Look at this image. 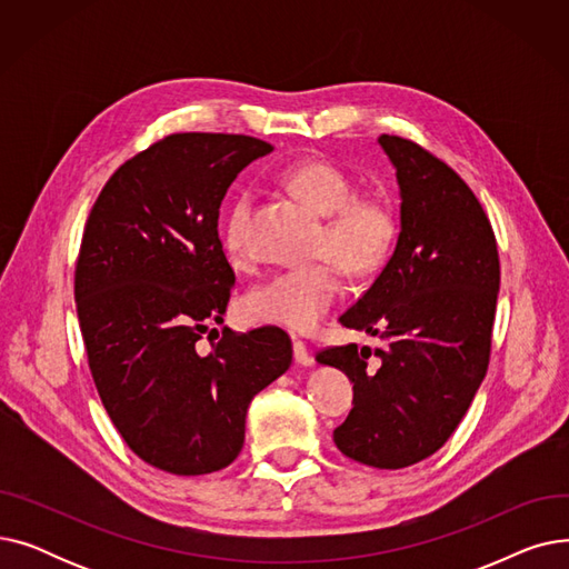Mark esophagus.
<instances>
[{
  "instance_id": "1",
  "label": "esophagus",
  "mask_w": 569,
  "mask_h": 569,
  "mask_svg": "<svg viewBox=\"0 0 569 569\" xmlns=\"http://www.w3.org/2000/svg\"><path fill=\"white\" fill-rule=\"evenodd\" d=\"M292 355H295V362L300 367H311L313 365V355L309 352L307 343L300 339H292Z\"/></svg>"
}]
</instances>
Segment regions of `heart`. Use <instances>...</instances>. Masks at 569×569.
I'll use <instances>...</instances> for the list:
<instances>
[{"label":"heart","mask_w":569,"mask_h":569,"mask_svg":"<svg viewBox=\"0 0 569 569\" xmlns=\"http://www.w3.org/2000/svg\"><path fill=\"white\" fill-rule=\"evenodd\" d=\"M283 184L327 214L320 251L335 256L350 274L367 277L390 256L399 232L397 209L385 196L357 193L355 177L330 159L297 161L281 170ZM253 200L239 196L223 223V249L232 262L253 256L249 242ZM343 292V274L335 260L288 267L249 288L242 318L309 332Z\"/></svg>","instance_id":"obj_1"}]
</instances>
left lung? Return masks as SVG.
<instances>
[{
	"label": "left lung",
	"instance_id": "8db88e82",
	"mask_svg": "<svg viewBox=\"0 0 569 569\" xmlns=\"http://www.w3.org/2000/svg\"><path fill=\"white\" fill-rule=\"evenodd\" d=\"M378 142L397 168L401 232L382 272L339 318L378 346H332L316 360L352 382V410L335 429L339 450L397 470L440 450L487 376L500 262L480 200L450 166L399 136Z\"/></svg>",
	"mask_w": 569,
	"mask_h": 569
}]
</instances>
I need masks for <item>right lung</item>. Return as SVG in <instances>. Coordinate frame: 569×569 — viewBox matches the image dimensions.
I'll use <instances>...</instances> for the list:
<instances>
[{"label":"right lung","mask_w":569,"mask_h":569,"mask_svg":"<svg viewBox=\"0 0 569 569\" xmlns=\"http://www.w3.org/2000/svg\"><path fill=\"white\" fill-rule=\"evenodd\" d=\"M272 149L234 133L166 136L114 170L84 223L76 307L89 371L131 452L172 475L230 466L251 399L292 362L279 327H223L198 350L234 286L221 200Z\"/></svg>","instance_id":"1"}]
</instances>
